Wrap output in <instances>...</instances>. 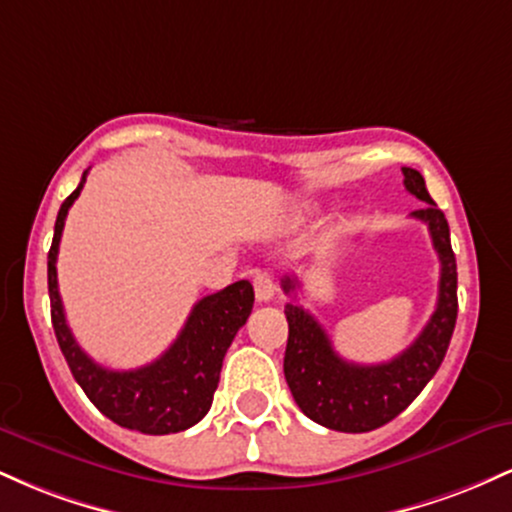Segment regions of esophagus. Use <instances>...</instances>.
Listing matches in <instances>:
<instances>
[{"label":"esophagus","mask_w":512,"mask_h":512,"mask_svg":"<svg viewBox=\"0 0 512 512\" xmlns=\"http://www.w3.org/2000/svg\"><path fill=\"white\" fill-rule=\"evenodd\" d=\"M252 286H255V296L260 303H267L274 298V291H276L274 276L269 272H264V269L252 274Z\"/></svg>","instance_id":"34e87169"}]
</instances>
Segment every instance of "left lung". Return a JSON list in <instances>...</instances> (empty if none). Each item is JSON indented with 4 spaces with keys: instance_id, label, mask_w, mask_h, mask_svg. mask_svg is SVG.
Segmentation results:
<instances>
[{
    "instance_id": "left-lung-1",
    "label": "left lung",
    "mask_w": 512,
    "mask_h": 512,
    "mask_svg": "<svg viewBox=\"0 0 512 512\" xmlns=\"http://www.w3.org/2000/svg\"><path fill=\"white\" fill-rule=\"evenodd\" d=\"M404 187L424 209L411 216L424 221L440 260L438 303L431 320L409 349L392 361L361 366L349 363L334 351L332 339L301 305L286 303L289 342H286L284 375L291 395L308 419L342 433H366L385 426L419 397L443 363L457 320V264L450 245V228L426 190L424 175L414 168H402ZM284 293L298 289L296 276L281 281Z\"/></svg>"
}]
</instances>
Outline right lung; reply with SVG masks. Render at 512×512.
I'll return each instance as SVG.
<instances>
[{
  "label": "right lung",
  "instance_id": "obj_1",
  "mask_svg": "<svg viewBox=\"0 0 512 512\" xmlns=\"http://www.w3.org/2000/svg\"><path fill=\"white\" fill-rule=\"evenodd\" d=\"M86 173L81 175L79 187L62 202L55 221V238L48 252L50 315L57 344L86 397L117 426L149 436L185 431L202 421L209 411L219 387L223 356L252 313L255 291L250 281L243 279L223 291L204 296L195 303L185 327L168 346L166 354L142 368L110 370L98 366L76 344L57 289V252H60L64 219L74 199L81 195Z\"/></svg>",
  "mask_w": 512,
  "mask_h": 512
}]
</instances>
